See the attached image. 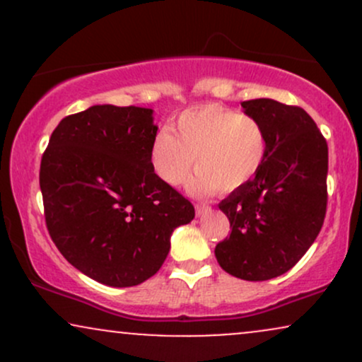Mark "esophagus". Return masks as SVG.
<instances>
[{"mask_svg":"<svg viewBox=\"0 0 362 362\" xmlns=\"http://www.w3.org/2000/svg\"><path fill=\"white\" fill-rule=\"evenodd\" d=\"M207 209H209V206H207V204H197V206H195V214H197V216L206 214Z\"/></svg>","mask_w":362,"mask_h":362,"instance_id":"obj_1","label":"esophagus"}]
</instances>
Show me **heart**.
Here are the masks:
<instances>
[{
	"label": "heart",
	"instance_id": "heart-1",
	"mask_svg": "<svg viewBox=\"0 0 362 362\" xmlns=\"http://www.w3.org/2000/svg\"><path fill=\"white\" fill-rule=\"evenodd\" d=\"M267 132L255 117L206 103L178 115L172 127L161 129L149 149L156 177L178 187L197 170L189 189L194 194L231 192L253 180L267 160Z\"/></svg>",
	"mask_w": 362,
	"mask_h": 362
}]
</instances>
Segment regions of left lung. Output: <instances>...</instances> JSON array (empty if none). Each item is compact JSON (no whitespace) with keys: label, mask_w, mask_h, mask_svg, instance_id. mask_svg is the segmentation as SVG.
Masks as SVG:
<instances>
[{"label":"left lung","mask_w":362,"mask_h":362,"mask_svg":"<svg viewBox=\"0 0 362 362\" xmlns=\"http://www.w3.org/2000/svg\"><path fill=\"white\" fill-rule=\"evenodd\" d=\"M242 107L267 132V160L259 175L219 204L231 233L214 253L231 276L267 281L296 265L322 230L328 146L301 107L271 98L242 102Z\"/></svg>","instance_id":"left-lung-1"}]
</instances>
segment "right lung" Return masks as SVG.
Masks as SVG:
<instances>
[{"mask_svg":"<svg viewBox=\"0 0 362 362\" xmlns=\"http://www.w3.org/2000/svg\"><path fill=\"white\" fill-rule=\"evenodd\" d=\"M158 127L144 107L93 105L54 129L40 161L45 226L78 271L114 288L160 271L173 230L195 211L156 177Z\"/></svg>","mask_w":362,"mask_h":362,"instance_id":"right-lung-1","label":"right lung"}]
</instances>
